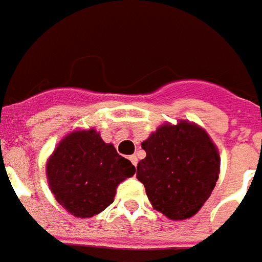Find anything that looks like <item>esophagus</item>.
Instances as JSON below:
<instances>
[{
  "label": "esophagus",
  "instance_id": "obj_1",
  "mask_svg": "<svg viewBox=\"0 0 262 262\" xmlns=\"http://www.w3.org/2000/svg\"><path fill=\"white\" fill-rule=\"evenodd\" d=\"M129 161L133 162V165H134V166H137V164H138V158L135 157V155H131V157H129Z\"/></svg>",
  "mask_w": 262,
  "mask_h": 262
}]
</instances>
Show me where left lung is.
<instances>
[{"instance_id": "1", "label": "left lung", "mask_w": 262, "mask_h": 262, "mask_svg": "<svg viewBox=\"0 0 262 262\" xmlns=\"http://www.w3.org/2000/svg\"><path fill=\"white\" fill-rule=\"evenodd\" d=\"M141 146L146 157L138 162L137 178L152 207L170 220L194 216L220 173V155L207 133L182 120L161 125Z\"/></svg>"}]
</instances>
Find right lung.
I'll use <instances>...</instances> for the list:
<instances>
[{"label": "right lung", "mask_w": 262, "mask_h": 262, "mask_svg": "<svg viewBox=\"0 0 262 262\" xmlns=\"http://www.w3.org/2000/svg\"><path fill=\"white\" fill-rule=\"evenodd\" d=\"M135 173V166L105 144L94 128L77 129L53 151L46 176L59 205L76 217H93L114 202L117 186Z\"/></svg>", "instance_id": "1"}]
</instances>
